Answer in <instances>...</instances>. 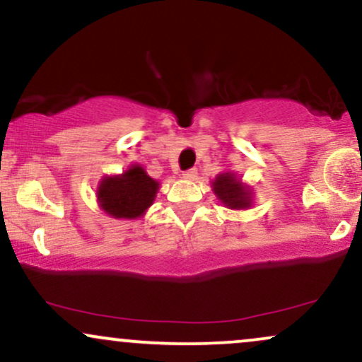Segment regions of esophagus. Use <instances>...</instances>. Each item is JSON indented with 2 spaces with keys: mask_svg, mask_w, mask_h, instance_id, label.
<instances>
[{
  "mask_svg": "<svg viewBox=\"0 0 362 362\" xmlns=\"http://www.w3.org/2000/svg\"><path fill=\"white\" fill-rule=\"evenodd\" d=\"M184 178L185 180H195V178H197V170L189 168L187 172H184Z\"/></svg>",
  "mask_w": 362,
  "mask_h": 362,
  "instance_id": "esophagus-1",
  "label": "esophagus"
}]
</instances>
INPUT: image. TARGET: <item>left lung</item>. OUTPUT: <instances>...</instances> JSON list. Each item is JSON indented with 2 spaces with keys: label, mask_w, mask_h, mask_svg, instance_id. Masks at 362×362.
<instances>
[{
  "label": "left lung",
  "mask_w": 362,
  "mask_h": 362,
  "mask_svg": "<svg viewBox=\"0 0 362 362\" xmlns=\"http://www.w3.org/2000/svg\"><path fill=\"white\" fill-rule=\"evenodd\" d=\"M216 197L230 209H248L252 206V190L235 173H219L213 180Z\"/></svg>",
  "instance_id": "1"
}]
</instances>
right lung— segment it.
<instances>
[{"instance_id": "right-lung-1", "label": "right lung", "mask_w": 362, "mask_h": 362, "mask_svg": "<svg viewBox=\"0 0 362 362\" xmlns=\"http://www.w3.org/2000/svg\"><path fill=\"white\" fill-rule=\"evenodd\" d=\"M158 189L160 184L141 165H132L122 175L102 178L97 199L102 209L112 218L136 219L153 204Z\"/></svg>"}]
</instances>
